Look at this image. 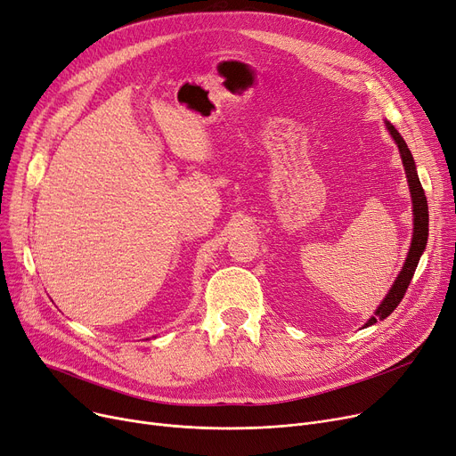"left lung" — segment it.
I'll list each match as a JSON object with an SVG mask.
<instances>
[{
  "label": "left lung",
  "instance_id": "8db88e82",
  "mask_svg": "<svg viewBox=\"0 0 456 456\" xmlns=\"http://www.w3.org/2000/svg\"><path fill=\"white\" fill-rule=\"evenodd\" d=\"M387 127H388L392 138L397 143L401 159H403L404 172H406V179H409L411 194H412V207H414V234H412V246H411L409 256H406V262H404L401 273L397 275V279H395L394 286L390 289V292L387 294L385 301H382L380 306L377 308V313L368 320L366 327L377 323V320L388 318L394 313V310L397 308V305L404 297V292H406V289H409V284H411V281L414 277V272L418 268V262H419L421 253L425 251L427 236H428V207H427V198H425L423 186H421L418 172H416V164H414L412 153H411L409 146H406V142L403 140V136L399 134V131L390 122H387Z\"/></svg>",
  "mask_w": 456,
  "mask_h": 456
}]
</instances>
